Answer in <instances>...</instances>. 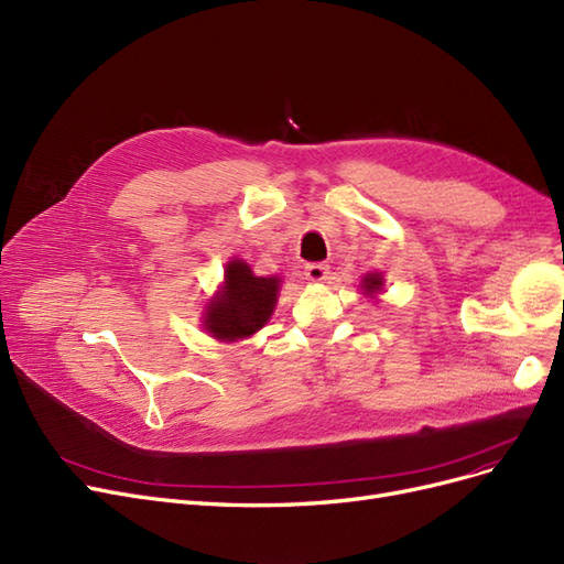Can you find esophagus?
<instances>
[{
	"mask_svg": "<svg viewBox=\"0 0 564 564\" xmlns=\"http://www.w3.org/2000/svg\"><path fill=\"white\" fill-rule=\"evenodd\" d=\"M304 276H306V281H312V283H323L325 279H328V264H323V262L306 264Z\"/></svg>",
	"mask_w": 564,
	"mask_h": 564,
	"instance_id": "obj_1",
	"label": "esophagus"
}]
</instances>
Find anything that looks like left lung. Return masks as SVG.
<instances>
[{"mask_svg":"<svg viewBox=\"0 0 564 564\" xmlns=\"http://www.w3.org/2000/svg\"><path fill=\"white\" fill-rule=\"evenodd\" d=\"M381 285H384V279H381V274H366V276H362V281H360L362 293L370 295V297H375L379 293Z\"/></svg>","mask_w":564,"mask_h":564,"instance_id":"obj_1","label":"left lung"}]
</instances>
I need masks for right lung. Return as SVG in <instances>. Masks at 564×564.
Instances as JSON below:
<instances>
[{
	"label": "right lung",
	"mask_w": 564,
	"mask_h": 564,
	"mask_svg": "<svg viewBox=\"0 0 564 564\" xmlns=\"http://www.w3.org/2000/svg\"><path fill=\"white\" fill-rule=\"evenodd\" d=\"M279 290V276H256L243 260L227 262L223 288L206 306L204 328L220 341L256 335L274 314Z\"/></svg>",
	"instance_id": "right-lung-1"
}]
</instances>
